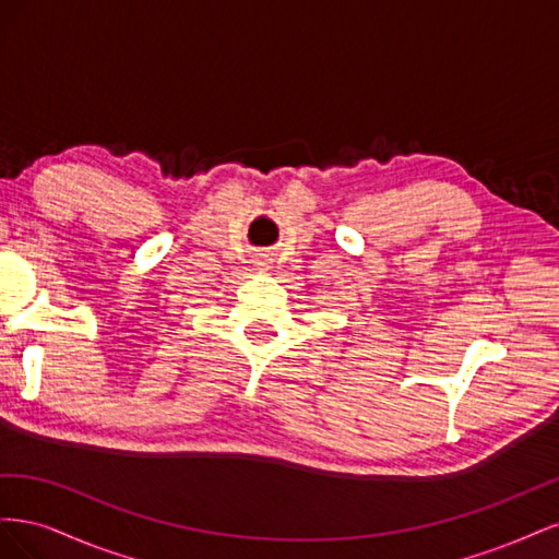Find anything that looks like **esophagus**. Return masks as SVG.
Masks as SVG:
<instances>
[{
    "mask_svg": "<svg viewBox=\"0 0 559 559\" xmlns=\"http://www.w3.org/2000/svg\"><path fill=\"white\" fill-rule=\"evenodd\" d=\"M257 265H267V261H265V259H259V261H257Z\"/></svg>",
    "mask_w": 559,
    "mask_h": 559,
    "instance_id": "esophagus-1",
    "label": "esophagus"
}]
</instances>
